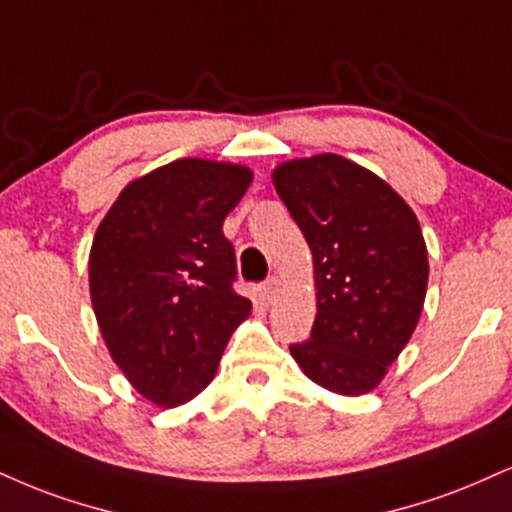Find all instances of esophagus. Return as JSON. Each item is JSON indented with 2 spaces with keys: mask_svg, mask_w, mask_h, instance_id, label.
I'll return each instance as SVG.
<instances>
[{
  "mask_svg": "<svg viewBox=\"0 0 512 512\" xmlns=\"http://www.w3.org/2000/svg\"><path fill=\"white\" fill-rule=\"evenodd\" d=\"M281 286H283V283H281L279 276H272V279H267V283H264V286H262L264 300H267V303H272L276 295L281 293Z\"/></svg>",
  "mask_w": 512,
  "mask_h": 512,
  "instance_id": "obj_1",
  "label": "esophagus"
}]
</instances>
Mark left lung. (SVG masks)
<instances>
[{"instance_id":"1","label":"left lung","mask_w":512,"mask_h":512,"mask_svg":"<svg viewBox=\"0 0 512 512\" xmlns=\"http://www.w3.org/2000/svg\"><path fill=\"white\" fill-rule=\"evenodd\" d=\"M274 186L315 260V326L291 355L315 384L362 396L422 315L429 262L420 221L389 183L338 155L281 164Z\"/></svg>"}]
</instances>
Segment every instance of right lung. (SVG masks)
I'll return each mask as SVG.
<instances>
[{
    "instance_id": "add662e5",
    "label": "right lung",
    "mask_w": 512,
    "mask_h": 512,
    "mask_svg": "<svg viewBox=\"0 0 512 512\" xmlns=\"http://www.w3.org/2000/svg\"><path fill=\"white\" fill-rule=\"evenodd\" d=\"M252 181L238 164L178 159L121 190L90 250V295L128 381L162 408L195 398L252 303L233 291L224 219Z\"/></svg>"
}]
</instances>
